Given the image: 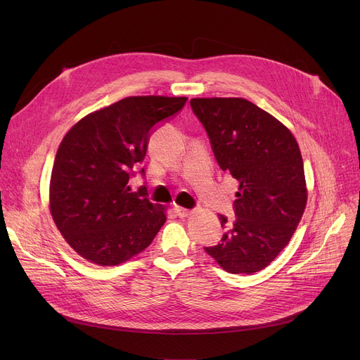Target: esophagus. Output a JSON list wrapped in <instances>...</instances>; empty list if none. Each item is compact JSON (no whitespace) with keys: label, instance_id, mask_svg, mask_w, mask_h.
Wrapping results in <instances>:
<instances>
[{"label":"esophagus","instance_id":"esophagus-1","mask_svg":"<svg viewBox=\"0 0 360 360\" xmlns=\"http://www.w3.org/2000/svg\"><path fill=\"white\" fill-rule=\"evenodd\" d=\"M175 213L178 214V217H181V219H185V217H188L190 216L193 212L191 210H188V209H184V207H179V205H175Z\"/></svg>","mask_w":360,"mask_h":360}]
</instances>
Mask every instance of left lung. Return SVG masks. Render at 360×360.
Returning a JSON list of instances; mask_svg holds the SVG:
<instances>
[{
  "label": "left lung",
  "instance_id": "obj_1",
  "mask_svg": "<svg viewBox=\"0 0 360 360\" xmlns=\"http://www.w3.org/2000/svg\"><path fill=\"white\" fill-rule=\"evenodd\" d=\"M221 170L239 181L236 219L219 214L220 243L205 247L220 267L252 274L289 243L307 205L304 162L292 132L266 110L239 98L191 99Z\"/></svg>",
  "mask_w": 360,
  "mask_h": 360
}]
</instances>
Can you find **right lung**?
<instances>
[{"label": "right lung", "instance_id": "1", "mask_svg": "<svg viewBox=\"0 0 360 360\" xmlns=\"http://www.w3.org/2000/svg\"><path fill=\"white\" fill-rule=\"evenodd\" d=\"M186 98L132 96L89 113L56 151L49 204L70 247L90 262L117 266L144 251L166 221L147 188L131 191L159 122L174 118ZM144 176V169L140 170Z\"/></svg>", "mask_w": 360, "mask_h": 360}]
</instances>
